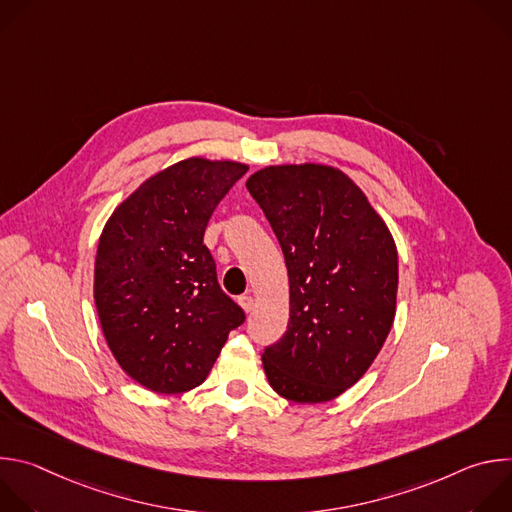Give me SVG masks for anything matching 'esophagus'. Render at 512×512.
I'll return each instance as SVG.
<instances>
[{
	"label": "esophagus",
	"mask_w": 512,
	"mask_h": 512,
	"mask_svg": "<svg viewBox=\"0 0 512 512\" xmlns=\"http://www.w3.org/2000/svg\"><path fill=\"white\" fill-rule=\"evenodd\" d=\"M239 304H241V308H243L247 314H251V312L255 310V300H253V296H241V298H239Z\"/></svg>",
	"instance_id": "1"
}]
</instances>
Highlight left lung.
<instances>
[{
    "mask_svg": "<svg viewBox=\"0 0 512 512\" xmlns=\"http://www.w3.org/2000/svg\"><path fill=\"white\" fill-rule=\"evenodd\" d=\"M281 245L289 322L261 360L294 403H326L369 371L397 312L395 239L360 186L328 164L265 166L247 178Z\"/></svg>",
    "mask_w": 512,
    "mask_h": 512,
    "instance_id": "obj_1",
    "label": "left lung"
}]
</instances>
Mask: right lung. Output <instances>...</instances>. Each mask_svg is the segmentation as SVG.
<instances>
[{
    "instance_id": "right-lung-1",
    "label": "right lung",
    "mask_w": 512,
    "mask_h": 512,
    "mask_svg": "<svg viewBox=\"0 0 512 512\" xmlns=\"http://www.w3.org/2000/svg\"><path fill=\"white\" fill-rule=\"evenodd\" d=\"M247 170L235 160H180L143 180L103 227L93 283L101 330L119 367L154 393L198 387L245 320L202 239Z\"/></svg>"
}]
</instances>
